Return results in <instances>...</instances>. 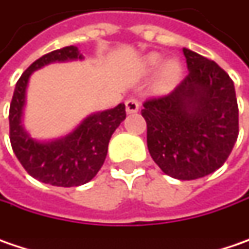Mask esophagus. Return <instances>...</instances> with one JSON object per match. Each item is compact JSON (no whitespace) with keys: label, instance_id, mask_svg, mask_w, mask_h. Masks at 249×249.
<instances>
[{"label":"esophagus","instance_id":"esophagus-1","mask_svg":"<svg viewBox=\"0 0 249 249\" xmlns=\"http://www.w3.org/2000/svg\"><path fill=\"white\" fill-rule=\"evenodd\" d=\"M124 105H126V112L127 113H136V112H139V102H137V99H126Z\"/></svg>","mask_w":249,"mask_h":249}]
</instances>
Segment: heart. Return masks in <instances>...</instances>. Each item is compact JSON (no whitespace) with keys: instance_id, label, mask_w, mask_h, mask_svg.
Here are the masks:
<instances>
[{"instance_id":"obj_1","label":"heart","mask_w":249,"mask_h":249,"mask_svg":"<svg viewBox=\"0 0 249 249\" xmlns=\"http://www.w3.org/2000/svg\"><path fill=\"white\" fill-rule=\"evenodd\" d=\"M163 62V58L160 56V55H157V53H153L150 55L149 58H147V65L150 66L151 69H157L160 65ZM180 73H181V68H180V65L177 62H167L164 65V68H163V71H161V85L164 86V88H167V86H171L173 83H176L177 79L180 78Z\"/></svg>"}]
</instances>
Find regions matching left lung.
Masks as SVG:
<instances>
[{
	"label": "left lung",
	"instance_id": "left-lung-1",
	"mask_svg": "<svg viewBox=\"0 0 249 249\" xmlns=\"http://www.w3.org/2000/svg\"><path fill=\"white\" fill-rule=\"evenodd\" d=\"M188 75L170 93L144 100L147 147L167 176L196 180L227 161L238 137L234 82L214 61L183 49Z\"/></svg>",
	"mask_w": 249,
	"mask_h": 249
}]
</instances>
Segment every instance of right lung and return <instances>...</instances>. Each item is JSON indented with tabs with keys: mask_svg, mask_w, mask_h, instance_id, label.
<instances>
[{
	"mask_svg": "<svg viewBox=\"0 0 249 249\" xmlns=\"http://www.w3.org/2000/svg\"><path fill=\"white\" fill-rule=\"evenodd\" d=\"M80 58L82 55L73 45L46 53L21 75L12 95L9 106V140L12 150L28 174L45 184L76 187L90 181L105 163L112 134L126 119V107L120 103L115 109L86 117L73 133L51 143L36 142L24 130L21 116L31 73L55 61Z\"/></svg>",
	"mask_w": 249,
	"mask_h": 249,
	"instance_id": "1",
	"label": "right lung"
}]
</instances>
